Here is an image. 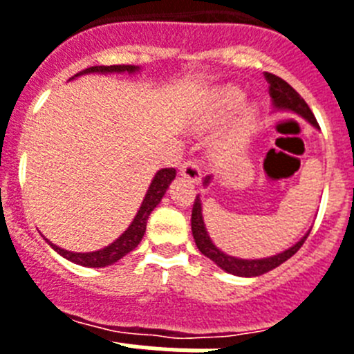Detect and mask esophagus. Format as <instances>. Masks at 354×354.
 I'll use <instances>...</instances> for the list:
<instances>
[{
	"mask_svg": "<svg viewBox=\"0 0 354 354\" xmlns=\"http://www.w3.org/2000/svg\"><path fill=\"white\" fill-rule=\"evenodd\" d=\"M180 174H183L187 180L198 183L202 171H200V167L195 161H184L183 165H180Z\"/></svg>",
	"mask_w": 354,
	"mask_h": 354,
	"instance_id": "34e87169",
	"label": "esophagus"
}]
</instances>
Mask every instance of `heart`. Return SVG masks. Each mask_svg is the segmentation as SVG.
Returning a JSON list of instances; mask_svg holds the SVG:
<instances>
[{"instance_id": "heart-1", "label": "heart", "mask_w": 354, "mask_h": 354, "mask_svg": "<svg viewBox=\"0 0 354 354\" xmlns=\"http://www.w3.org/2000/svg\"><path fill=\"white\" fill-rule=\"evenodd\" d=\"M243 102H245V92H243V90L236 88V86H228V88L220 90V92L214 95V99H212L211 106H209V120H221V118L227 117L228 113H232L234 109L239 108ZM250 126H252V111L246 109L245 113H243V117L236 122V126H234L232 133H230L228 142L234 143L236 140L246 136Z\"/></svg>"}]
</instances>
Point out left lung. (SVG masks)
I'll list each match as a JSON object with an SVG mask.
<instances>
[{"mask_svg":"<svg viewBox=\"0 0 354 354\" xmlns=\"http://www.w3.org/2000/svg\"><path fill=\"white\" fill-rule=\"evenodd\" d=\"M264 76H266V81L270 83V95L271 99H273L274 108L299 115V117L305 118L308 124H312L314 127H319L317 120H315L314 113H312V109L308 108V104L303 101V97L299 95V93L296 92V90L287 83V81H283L282 77L274 76V74H270V72H266ZM209 183H211V175H207V177L204 179V186H207ZM192 232H193V239H195L200 252L204 253L207 259H211L218 268H221V270L227 271V273L230 274H236V277H261V274L274 270V268H278L280 264H283L287 259L292 257L294 253L301 248L305 239L308 237V234H310V232H306L305 236L296 243V245L287 248L286 252L277 253V255H273V257H266V259L232 257V255H227L225 252H221V250L212 243L211 237H209L207 228H205V223H204V216H202V200H200V195H196L195 204H193Z\"/></svg>","mask_w":354,"mask_h":354,"instance_id":"obj_1","label":"left lung"}]
</instances>
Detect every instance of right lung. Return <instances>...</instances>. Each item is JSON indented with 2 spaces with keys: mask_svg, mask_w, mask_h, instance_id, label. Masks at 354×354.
I'll return each mask as SVG.
<instances>
[{
  "mask_svg": "<svg viewBox=\"0 0 354 354\" xmlns=\"http://www.w3.org/2000/svg\"><path fill=\"white\" fill-rule=\"evenodd\" d=\"M138 71L140 67H134V65H95V67L84 68V71H81L80 74H76L74 77L83 76V74H124V72L134 74V72ZM74 77H72V80H74ZM175 174H177L175 168H161V170L154 175V179H152L149 189H147L145 198H143L138 212L134 216L133 223L126 228V232L122 234L118 239H115L111 245L104 246L102 250L76 253L53 245L51 241H48L49 246H51L55 252H58L62 257L74 262V264L84 266V268H106V266L115 264V262L120 261L122 257H126L127 253L133 252V250L140 245V241L143 239V234H145L147 220H149L150 212L154 211L156 205L161 202V198L165 196V193H167L170 183L175 179Z\"/></svg>",
  "mask_w": 354,
  "mask_h": 354,
  "instance_id": "obj_1",
  "label": "right lung"
}]
</instances>
